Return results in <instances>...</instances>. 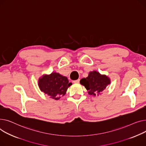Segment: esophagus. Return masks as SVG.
<instances>
[{
	"mask_svg": "<svg viewBox=\"0 0 146 146\" xmlns=\"http://www.w3.org/2000/svg\"><path fill=\"white\" fill-rule=\"evenodd\" d=\"M80 79H78V80H76L74 81H73V82H74V83H79V82H80Z\"/></svg>",
	"mask_w": 146,
	"mask_h": 146,
	"instance_id": "34e87169",
	"label": "esophagus"
}]
</instances>
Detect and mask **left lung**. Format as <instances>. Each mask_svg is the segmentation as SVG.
Wrapping results in <instances>:
<instances>
[{
	"label": "left lung",
	"mask_w": 146,
	"mask_h": 146,
	"mask_svg": "<svg viewBox=\"0 0 146 146\" xmlns=\"http://www.w3.org/2000/svg\"><path fill=\"white\" fill-rule=\"evenodd\" d=\"M80 84L85 87L91 96H96L104 91L110 84V79L106 75H101L98 72L94 71L89 73L86 78L80 80Z\"/></svg>",
	"instance_id": "obj_1"
}]
</instances>
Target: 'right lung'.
Returning <instances> with one entry per match:
<instances>
[{
  "mask_svg": "<svg viewBox=\"0 0 146 146\" xmlns=\"http://www.w3.org/2000/svg\"><path fill=\"white\" fill-rule=\"evenodd\" d=\"M71 85L72 83L69 82L66 76L56 72L43 75L38 81L40 91L56 100L61 98V96H64Z\"/></svg>",
  "mask_w": 146,
  "mask_h": 146,
  "instance_id": "1",
  "label": "right lung"
}]
</instances>
